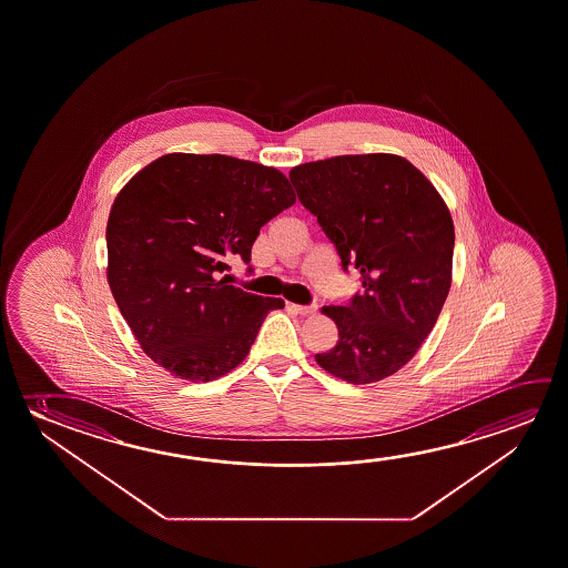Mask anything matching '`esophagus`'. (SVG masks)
<instances>
[{"mask_svg": "<svg viewBox=\"0 0 568 568\" xmlns=\"http://www.w3.org/2000/svg\"><path fill=\"white\" fill-rule=\"evenodd\" d=\"M288 308H293L298 315H315L316 313V305H295V303H291Z\"/></svg>", "mask_w": 568, "mask_h": 568, "instance_id": "1", "label": "esophagus"}]
</instances>
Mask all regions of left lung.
<instances>
[{
    "label": "left lung",
    "mask_w": 568,
    "mask_h": 568,
    "mask_svg": "<svg viewBox=\"0 0 568 568\" xmlns=\"http://www.w3.org/2000/svg\"><path fill=\"white\" fill-rule=\"evenodd\" d=\"M298 201L336 247L362 291L324 306L338 328L318 366L349 384H374L409 362L445 305L454 226L437 189L407 159L341 155L288 173Z\"/></svg>",
    "instance_id": "1"
}]
</instances>
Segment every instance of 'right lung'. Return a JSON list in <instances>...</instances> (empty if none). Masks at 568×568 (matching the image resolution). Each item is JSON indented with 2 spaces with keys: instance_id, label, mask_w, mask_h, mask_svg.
<instances>
[{
  "instance_id": "right-lung-1",
  "label": "right lung",
  "mask_w": 568,
  "mask_h": 568,
  "mask_svg": "<svg viewBox=\"0 0 568 568\" xmlns=\"http://www.w3.org/2000/svg\"><path fill=\"white\" fill-rule=\"evenodd\" d=\"M295 204L287 176L227 155L171 153L145 166L110 210L108 283L143 352L173 376L210 382L252 348L283 298L227 285L260 227Z\"/></svg>"
}]
</instances>
